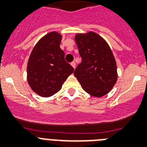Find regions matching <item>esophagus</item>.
Instances as JSON below:
<instances>
[{"mask_svg": "<svg viewBox=\"0 0 147 147\" xmlns=\"http://www.w3.org/2000/svg\"><path fill=\"white\" fill-rule=\"evenodd\" d=\"M71 66H72V67H74V68H75V67H76V63H75L74 61H73V62H71Z\"/></svg>", "mask_w": 147, "mask_h": 147, "instance_id": "1", "label": "esophagus"}]
</instances>
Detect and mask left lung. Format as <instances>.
<instances>
[{"mask_svg": "<svg viewBox=\"0 0 147 147\" xmlns=\"http://www.w3.org/2000/svg\"><path fill=\"white\" fill-rule=\"evenodd\" d=\"M75 41L82 62L74 74L82 88L93 96L107 94L118 78L116 62L110 46L93 32L77 34Z\"/></svg>", "mask_w": 147, "mask_h": 147, "instance_id": "obj_1", "label": "left lung"}]
</instances>
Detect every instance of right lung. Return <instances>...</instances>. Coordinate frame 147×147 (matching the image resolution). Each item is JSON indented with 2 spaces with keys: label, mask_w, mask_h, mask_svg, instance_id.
<instances>
[{
  "label": "right lung",
  "mask_w": 147,
  "mask_h": 147,
  "mask_svg": "<svg viewBox=\"0 0 147 147\" xmlns=\"http://www.w3.org/2000/svg\"><path fill=\"white\" fill-rule=\"evenodd\" d=\"M61 40L60 34L50 32L39 40L30 54L27 81L40 96L49 97L57 93L74 71L65 60V53L59 47Z\"/></svg>",
  "instance_id": "add662e5"
}]
</instances>
